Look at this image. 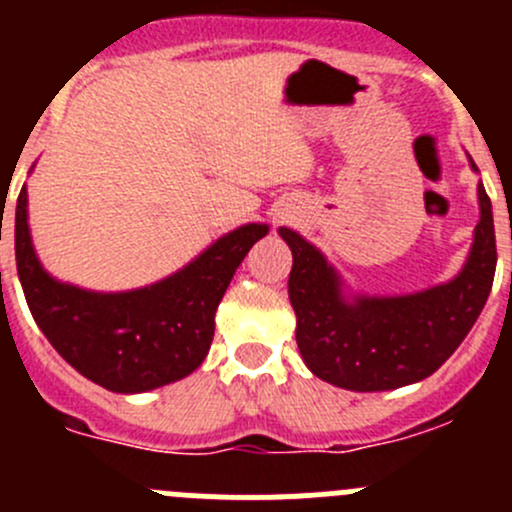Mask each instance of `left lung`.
<instances>
[{"instance_id": "obj_1", "label": "left lung", "mask_w": 512, "mask_h": 512, "mask_svg": "<svg viewBox=\"0 0 512 512\" xmlns=\"http://www.w3.org/2000/svg\"><path fill=\"white\" fill-rule=\"evenodd\" d=\"M476 168V163L471 160ZM480 223L466 265L446 285L404 297L347 302L322 252L280 227L292 250L289 302L297 314V347L314 376L349 391H386L431 376L476 324L495 277L490 198L478 183Z\"/></svg>"}]
</instances>
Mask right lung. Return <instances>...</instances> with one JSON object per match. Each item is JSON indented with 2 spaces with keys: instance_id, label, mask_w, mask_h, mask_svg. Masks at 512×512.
Segmentation results:
<instances>
[{
  "instance_id": "1",
  "label": "right lung",
  "mask_w": 512,
  "mask_h": 512,
  "mask_svg": "<svg viewBox=\"0 0 512 512\" xmlns=\"http://www.w3.org/2000/svg\"><path fill=\"white\" fill-rule=\"evenodd\" d=\"M2 225V223H0ZM267 225L227 232L168 280L98 294L61 285L41 270L27 225V188L17 198V272L36 324L79 374L116 394H138L198 369L215 334V309Z\"/></svg>"
}]
</instances>
